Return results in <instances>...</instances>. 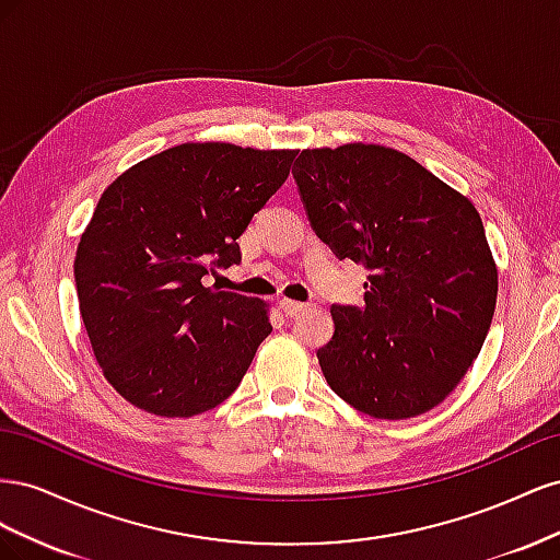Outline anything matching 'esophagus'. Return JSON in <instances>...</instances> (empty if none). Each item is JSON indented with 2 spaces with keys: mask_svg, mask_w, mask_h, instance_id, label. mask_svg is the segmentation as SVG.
Segmentation results:
<instances>
[{
  "mask_svg": "<svg viewBox=\"0 0 560 560\" xmlns=\"http://www.w3.org/2000/svg\"><path fill=\"white\" fill-rule=\"evenodd\" d=\"M280 308H282V313H284L287 317H296L299 313H303V311H306L308 306H306V303H301V301L280 299Z\"/></svg>",
  "mask_w": 560,
  "mask_h": 560,
  "instance_id": "34e87169",
  "label": "esophagus"
}]
</instances>
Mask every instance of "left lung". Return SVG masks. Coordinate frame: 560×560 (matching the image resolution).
<instances>
[{"instance_id": "8db88e82", "label": "left lung", "mask_w": 560, "mask_h": 560, "mask_svg": "<svg viewBox=\"0 0 560 560\" xmlns=\"http://www.w3.org/2000/svg\"><path fill=\"white\" fill-rule=\"evenodd\" d=\"M292 175L317 238L369 273L362 306H331L322 374L366 416L430 411L477 360L495 313L498 268L477 208L381 144L306 149Z\"/></svg>"}]
</instances>
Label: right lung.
<instances>
[{
  "label": "right lung",
  "mask_w": 560,
  "mask_h": 560,
  "mask_svg": "<svg viewBox=\"0 0 560 560\" xmlns=\"http://www.w3.org/2000/svg\"><path fill=\"white\" fill-rule=\"evenodd\" d=\"M296 151L186 142L140 161L100 196L74 282L97 364L124 399L189 418L241 385L273 331L266 303L202 278L241 264L238 238Z\"/></svg>",
  "instance_id": "obj_1"
}]
</instances>
